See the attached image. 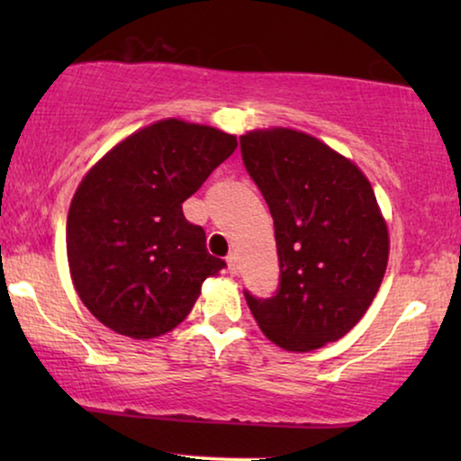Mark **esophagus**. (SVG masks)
<instances>
[{
    "label": "esophagus",
    "instance_id": "obj_1",
    "mask_svg": "<svg viewBox=\"0 0 461 461\" xmlns=\"http://www.w3.org/2000/svg\"><path fill=\"white\" fill-rule=\"evenodd\" d=\"M226 264H229V273H230V275H237L239 264H237V254H235V251L226 256Z\"/></svg>",
    "mask_w": 461,
    "mask_h": 461
}]
</instances>
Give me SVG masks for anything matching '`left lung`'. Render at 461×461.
Instances as JSON below:
<instances>
[{"mask_svg":"<svg viewBox=\"0 0 461 461\" xmlns=\"http://www.w3.org/2000/svg\"><path fill=\"white\" fill-rule=\"evenodd\" d=\"M243 166L275 222L279 287L245 300L260 330L294 352L336 342L374 302L388 264V229L355 163L295 130L239 138Z\"/></svg>","mask_w":461,"mask_h":461,"instance_id":"obj_1","label":"left lung"}]
</instances>
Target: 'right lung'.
<instances>
[{"label":"right lung","instance_id":"right-lung-1","mask_svg":"<svg viewBox=\"0 0 461 461\" xmlns=\"http://www.w3.org/2000/svg\"><path fill=\"white\" fill-rule=\"evenodd\" d=\"M237 149L207 125L166 119L144 128L94 166L67 220L73 285L94 317L136 339L172 331L188 317L207 276L224 260L182 203Z\"/></svg>","mask_w":461,"mask_h":461}]
</instances>
